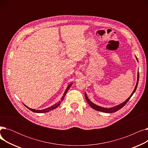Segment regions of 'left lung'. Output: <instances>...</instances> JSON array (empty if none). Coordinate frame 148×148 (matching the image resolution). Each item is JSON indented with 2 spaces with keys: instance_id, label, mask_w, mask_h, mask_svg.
<instances>
[{
  "instance_id": "obj_1",
  "label": "left lung",
  "mask_w": 148,
  "mask_h": 148,
  "mask_svg": "<svg viewBox=\"0 0 148 148\" xmlns=\"http://www.w3.org/2000/svg\"><path fill=\"white\" fill-rule=\"evenodd\" d=\"M136 58L137 60L138 61V59H137V57H136ZM138 80H139V73H138H138H137V81L136 85L135 88H134L133 92H132L131 95L128 98H127V99L125 101H124V102L122 103H121V104H119V105H118V106H114V107H111V108H104V107H102L98 106H97V105L94 104L92 102L90 101L89 100V99L88 98V97H87V95H86V92L84 93L85 98H86V101H87L88 103L89 104V106H90L92 108H94V109H95V110H98V111H99V112H104V113H112L116 112V111H118V110H120L121 108H122L124 106H125V105L127 103V102L128 101L130 100V99L131 98V97L132 96H133V95L134 94V93L135 92V91H136V89H137V85H138Z\"/></svg>"
}]
</instances>
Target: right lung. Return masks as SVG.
I'll return each instance as SVG.
<instances>
[{
  "label": "right lung",
  "instance_id": "obj_1",
  "mask_svg": "<svg viewBox=\"0 0 148 148\" xmlns=\"http://www.w3.org/2000/svg\"><path fill=\"white\" fill-rule=\"evenodd\" d=\"M73 84V83H71V84H69L68 86V87H67V88H66V90L65 91V92H64V95H63V96H62V97L61 98V99H60V100L58 102V103H57L56 104H55L54 105H53V106H51V107H49V108H45V109H43V110H35V109H32V108H29V107H27L26 106H25L27 108H28L30 110H31L32 112H35V113H46V112H50V111H51V110H53V109H55L56 108H57L60 104V103H61V102L62 101H63V99H64V97H65V95L66 94V93H67V92H68V89L70 88V87L71 86V85Z\"/></svg>",
  "mask_w": 148,
  "mask_h": 148
}]
</instances>
